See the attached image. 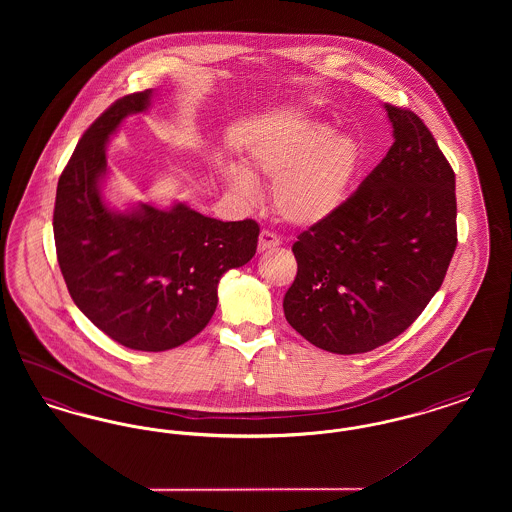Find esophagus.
Returning a JSON list of instances; mask_svg holds the SVG:
<instances>
[{"label": "esophagus", "instance_id": "esophagus-1", "mask_svg": "<svg viewBox=\"0 0 512 512\" xmlns=\"http://www.w3.org/2000/svg\"><path fill=\"white\" fill-rule=\"evenodd\" d=\"M278 245H280V238H278L274 232L263 230V232L259 234V244H257L259 251H267V249L278 247Z\"/></svg>", "mask_w": 512, "mask_h": 512}]
</instances>
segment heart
Instances as JSON below:
<instances>
[{
    "label": "heart",
    "instance_id": "1",
    "mask_svg": "<svg viewBox=\"0 0 512 512\" xmlns=\"http://www.w3.org/2000/svg\"><path fill=\"white\" fill-rule=\"evenodd\" d=\"M247 163L272 184L276 213L295 226H315L336 215L363 165V147L351 134H336L326 122L301 121L263 134L247 149ZM226 184L244 201L259 188L242 165L224 169Z\"/></svg>",
    "mask_w": 512,
    "mask_h": 512
}]
</instances>
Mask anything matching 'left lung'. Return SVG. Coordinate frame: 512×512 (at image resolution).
Returning a JSON list of instances; mask_svg holds the SVG:
<instances>
[{"label": "left lung", "mask_w": 512, "mask_h": 512, "mask_svg": "<svg viewBox=\"0 0 512 512\" xmlns=\"http://www.w3.org/2000/svg\"><path fill=\"white\" fill-rule=\"evenodd\" d=\"M393 146L340 211L297 236L284 315L324 351L355 355L405 332L457 247L455 172L409 109L384 103Z\"/></svg>", "instance_id": "1"}]
</instances>
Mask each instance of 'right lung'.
Wrapping results in <instances>:
<instances>
[{"mask_svg":"<svg viewBox=\"0 0 512 512\" xmlns=\"http://www.w3.org/2000/svg\"><path fill=\"white\" fill-rule=\"evenodd\" d=\"M151 98L153 90L117 99L84 132L57 184L53 236L76 307L128 349L167 351L209 324L220 278L251 261L259 224L211 219L186 203H105L107 142Z\"/></svg>","mask_w":512,"mask_h":512,"instance_id":"obj_1","label":"right lung"}]
</instances>
